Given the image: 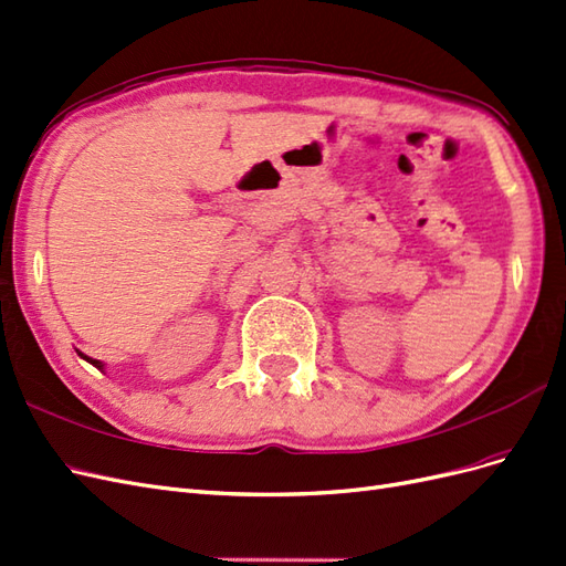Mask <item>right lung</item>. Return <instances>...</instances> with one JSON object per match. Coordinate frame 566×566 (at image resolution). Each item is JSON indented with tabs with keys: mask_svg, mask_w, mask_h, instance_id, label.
<instances>
[{
	"mask_svg": "<svg viewBox=\"0 0 566 566\" xmlns=\"http://www.w3.org/2000/svg\"><path fill=\"white\" fill-rule=\"evenodd\" d=\"M77 354H80V356L84 358V361H90V364H92V366H96L98 370H104V364H101V361H96V358H90V356H84L82 352H77Z\"/></svg>",
	"mask_w": 566,
	"mask_h": 566,
	"instance_id": "add662e5",
	"label": "right lung"
}]
</instances>
